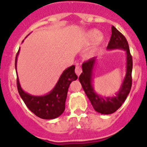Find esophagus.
Here are the masks:
<instances>
[{
    "label": "esophagus",
    "instance_id": "34e87169",
    "mask_svg": "<svg viewBox=\"0 0 147 147\" xmlns=\"http://www.w3.org/2000/svg\"><path fill=\"white\" fill-rule=\"evenodd\" d=\"M82 67H80V66H79V65H77L76 67V69H75V72H76V75H77V76H80V74H81L82 73Z\"/></svg>",
    "mask_w": 147,
    "mask_h": 147
}]
</instances>
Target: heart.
<instances>
[{
	"label": "heart",
	"instance_id": "b5f03b06",
	"mask_svg": "<svg viewBox=\"0 0 147 147\" xmlns=\"http://www.w3.org/2000/svg\"><path fill=\"white\" fill-rule=\"evenodd\" d=\"M100 32L96 29L90 30L87 32L86 35H85V40L88 43H91L94 40H96L94 45H93V51L96 50L97 48L98 47V45L102 44V42L104 41L103 36H99Z\"/></svg>",
	"mask_w": 147,
	"mask_h": 147
}]
</instances>
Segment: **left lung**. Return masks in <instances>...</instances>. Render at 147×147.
<instances>
[{
  "label": "left lung",
  "instance_id": "left-lung-1",
  "mask_svg": "<svg viewBox=\"0 0 147 147\" xmlns=\"http://www.w3.org/2000/svg\"><path fill=\"white\" fill-rule=\"evenodd\" d=\"M107 50L121 49L126 52V74L119 91L113 96H103L96 92L93 86V70L97 57H93L83 62L82 73L79 77L85 94L96 112L102 114H112L124 103L132 87V59L129 48L124 36L116 28L112 26V35L107 47Z\"/></svg>",
  "mask_w": 147,
  "mask_h": 147
}]
</instances>
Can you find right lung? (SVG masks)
I'll return each instance as SVG.
<instances>
[{
  "mask_svg": "<svg viewBox=\"0 0 147 147\" xmlns=\"http://www.w3.org/2000/svg\"><path fill=\"white\" fill-rule=\"evenodd\" d=\"M20 49L15 58V69L17 72V61ZM75 66L66 68L61 74L54 88L49 93L43 96H34L26 93L20 86L18 76L17 85L18 93L24 103L34 115L42 119H54L59 117L65 110V105L70 84L77 80L75 74Z\"/></svg>",
  "mask_w": 147,
  "mask_h": 147,
  "instance_id": "obj_1",
  "label": "right lung"
}]
</instances>
